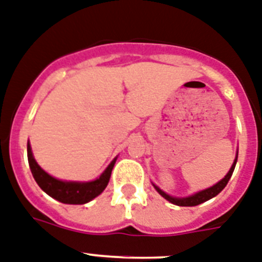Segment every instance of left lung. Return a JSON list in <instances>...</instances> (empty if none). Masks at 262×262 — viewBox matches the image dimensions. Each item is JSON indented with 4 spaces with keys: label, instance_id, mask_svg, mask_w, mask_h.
<instances>
[{
    "label": "left lung",
    "instance_id": "obj_1",
    "mask_svg": "<svg viewBox=\"0 0 262 262\" xmlns=\"http://www.w3.org/2000/svg\"><path fill=\"white\" fill-rule=\"evenodd\" d=\"M237 155L238 154H236V159H234V162H233V164H232L231 169L228 171L227 175L221 179L220 182L216 183V184L212 185V187H209V188L196 192V193H193V195H191V196H187V198H175V196H171V195H168V193H165L164 191H162V189L159 188L158 185L154 184V183H152V185L155 187L156 191H158L159 193H160V195L165 199V200H168L169 203H172V204L179 205V207H195V205L201 204V203H204V201L209 200V199L214 198V196H217L219 193H220V192L225 188V185L228 184V182H229V179H231L232 173H233L234 167H236V163H237Z\"/></svg>",
    "mask_w": 262,
    "mask_h": 262
}]
</instances>
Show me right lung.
<instances>
[{"label":"right lung","mask_w":262,"mask_h":262,"mask_svg":"<svg viewBox=\"0 0 262 262\" xmlns=\"http://www.w3.org/2000/svg\"><path fill=\"white\" fill-rule=\"evenodd\" d=\"M28 160L33 178L41 187L42 191L46 192L49 196L61 201L63 204H86L104 191L110 182V176H111L116 158L110 163L108 167L104 169L99 178L91 182H67V180H59L54 176L49 175L48 172L43 171L35 162L31 152L30 143H28Z\"/></svg>","instance_id":"add662e5"}]
</instances>
